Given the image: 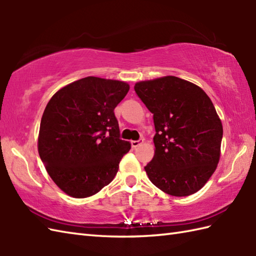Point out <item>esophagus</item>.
I'll return each instance as SVG.
<instances>
[{"instance_id": "obj_1", "label": "esophagus", "mask_w": 256, "mask_h": 256, "mask_svg": "<svg viewBox=\"0 0 256 256\" xmlns=\"http://www.w3.org/2000/svg\"><path fill=\"white\" fill-rule=\"evenodd\" d=\"M143 138H140V140H131V145H132V148H136L138 145H140L143 143Z\"/></svg>"}]
</instances>
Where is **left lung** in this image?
<instances>
[{"label": "left lung", "instance_id": "obj_1", "mask_svg": "<svg viewBox=\"0 0 256 256\" xmlns=\"http://www.w3.org/2000/svg\"><path fill=\"white\" fill-rule=\"evenodd\" d=\"M153 113L155 155L145 172L162 192L176 197L197 192L220 158L224 128L214 103L189 81L167 76L134 86Z\"/></svg>", "mask_w": 256, "mask_h": 256}]
</instances>
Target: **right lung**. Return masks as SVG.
Returning <instances> with one entry per match:
<instances>
[{
    "instance_id": "obj_1",
    "label": "right lung",
    "mask_w": 256,
    "mask_h": 256,
    "mask_svg": "<svg viewBox=\"0 0 256 256\" xmlns=\"http://www.w3.org/2000/svg\"><path fill=\"white\" fill-rule=\"evenodd\" d=\"M128 90L123 81L86 77L64 86L47 103L38 153L64 192L90 197L116 175L131 144L120 138L114 108Z\"/></svg>"
}]
</instances>
